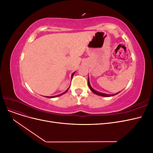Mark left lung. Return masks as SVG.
Here are the masks:
<instances>
[{
    "label": "left lung",
    "mask_w": 153,
    "mask_h": 153,
    "mask_svg": "<svg viewBox=\"0 0 153 153\" xmlns=\"http://www.w3.org/2000/svg\"><path fill=\"white\" fill-rule=\"evenodd\" d=\"M88 85H89V89L91 90V91L92 92H94V94H97V95H99V96H104V97H110V96H114V95H116V94H117L119 92H117V93H116V94H105V93H102V92H98V91H95L94 89H93L92 88V87H91V85H90V82H89V78H88Z\"/></svg>",
    "instance_id": "1"
}]
</instances>
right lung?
Segmentation results:
<instances>
[{
    "label": "right lung",
    "instance_id": "obj_1",
    "mask_svg": "<svg viewBox=\"0 0 153 153\" xmlns=\"http://www.w3.org/2000/svg\"><path fill=\"white\" fill-rule=\"evenodd\" d=\"M75 72H74V73H72V75H71V79H72V78H73V75H74V74H75ZM68 89H69V88L68 89L64 92H63V93H62V94H59V95H57V96H47V98H56V97H58V96H61V95H62L63 94H64V93H66V92L68 91Z\"/></svg>",
    "mask_w": 153,
    "mask_h": 153
}]
</instances>
